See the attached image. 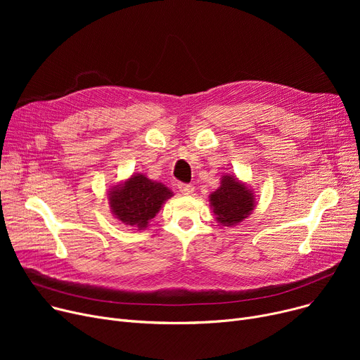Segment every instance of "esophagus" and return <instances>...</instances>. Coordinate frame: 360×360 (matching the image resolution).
Masks as SVG:
<instances>
[{
	"label": "esophagus",
	"instance_id": "34e87169",
	"mask_svg": "<svg viewBox=\"0 0 360 360\" xmlns=\"http://www.w3.org/2000/svg\"><path fill=\"white\" fill-rule=\"evenodd\" d=\"M178 188H179V191H181L184 195H190V194L194 193V186L190 185V184H179Z\"/></svg>",
	"mask_w": 360,
	"mask_h": 360
}]
</instances>
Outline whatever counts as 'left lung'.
Returning <instances> with one entry per match:
<instances>
[{"label": "left lung", "instance_id": "1", "mask_svg": "<svg viewBox=\"0 0 360 360\" xmlns=\"http://www.w3.org/2000/svg\"><path fill=\"white\" fill-rule=\"evenodd\" d=\"M210 207L221 226H236L247 219L255 207V194L247 182L226 174L220 186L209 195Z\"/></svg>", "mask_w": 360, "mask_h": 360}]
</instances>
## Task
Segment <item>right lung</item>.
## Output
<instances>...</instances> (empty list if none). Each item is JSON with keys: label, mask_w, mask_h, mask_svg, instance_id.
I'll use <instances>...</instances> for the list:
<instances>
[{"label": "right lung", "mask_w": 360, "mask_h": 360, "mask_svg": "<svg viewBox=\"0 0 360 360\" xmlns=\"http://www.w3.org/2000/svg\"><path fill=\"white\" fill-rule=\"evenodd\" d=\"M172 195L174 193L165 184L151 181L143 174H134L109 188L108 201L113 217L125 226L143 231Z\"/></svg>", "instance_id": "right-lung-1"}]
</instances>
